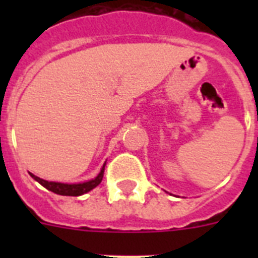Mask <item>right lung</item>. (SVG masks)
I'll return each mask as SVG.
<instances>
[{"mask_svg": "<svg viewBox=\"0 0 258 258\" xmlns=\"http://www.w3.org/2000/svg\"><path fill=\"white\" fill-rule=\"evenodd\" d=\"M104 165H106V164H104ZM104 165L101 169V173H99L94 179L84 182V183L68 184V183H59V182H49V181H45V179L42 178H38V177H36V175L32 174V173H29V174H31L32 178L36 179V181H37L38 183L42 184L45 188L52 191V192L58 194V195H63V197H80V195H83V194L89 192V191L93 190V188L97 187L98 184L101 183L104 174Z\"/></svg>", "mask_w": 258, "mask_h": 258, "instance_id": "obj_1", "label": "right lung"}]
</instances>
